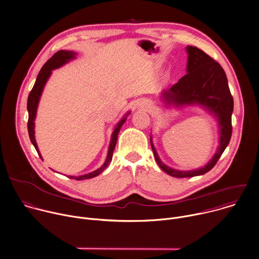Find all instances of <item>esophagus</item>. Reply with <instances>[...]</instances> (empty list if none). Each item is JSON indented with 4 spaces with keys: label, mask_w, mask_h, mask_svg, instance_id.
Listing matches in <instances>:
<instances>
[{
    "label": "esophagus",
    "mask_w": 259,
    "mask_h": 259,
    "mask_svg": "<svg viewBox=\"0 0 259 259\" xmlns=\"http://www.w3.org/2000/svg\"><path fill=\"white\" fill-rule=\"evenodd\" d=\"M137 105H138V107H139V108H144V109H148V108H150V107H151V106H150V104H149L148 102H145V101H142V100H141V101H139Z\"/></svg>",
    "instance_id": "esophagus-1"
}]
</instances>
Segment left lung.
Segmentation results:
<instances>
[{"label":"left lung","mask_w":259,"mask_h":259,"mask_svg":"<svg viewBox=\"0 0 259 259\" xmlns=\"http://www.w3.org/2000/svg\"><path fill=\"white\" fill-rule=\"evenodd\" d=\"M186 52L188 54L187 74L170 89L164 90L162 99L167 106L200 105L206 109L218 120L220 139L219 147L208 163L203 167L189 171L177 170L165 165L159 158L152 139H150L157 164L168 175L176 178L193 177L208 172L222 156L232 136L234 101L223 68L213 59L195 47L188 46Z\"/></svg>","instance_id":"1"}]
</instances>
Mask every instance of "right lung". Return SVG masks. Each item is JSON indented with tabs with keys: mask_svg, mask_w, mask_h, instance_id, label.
<instances>
[{
	"mask_svg": "<svg viewBox=\"0 0 259 259\" xmlns=\"http://www.w3.org/2000/svg\"><path fill=\"white\" fill-rule=\"evenodd\" d=\"M76 55H77L76 53L71 52V51H59L58 53H56L45 64V66L41 68V70H40V72H39V74H38V76L36 78L35 84H34L32 90L29 93L28 100H27V110H28V123H27V127H28V134H29V138H30L31 143L33 144V146L36 149V151H37V153H38L40 158H42V157H41V155L39 153V150H38V147H37V144H36V141H35V136H34V120H35V117H36L37 106H38V102H39L42 90L45 88V85H46L47 81L49 80L50 76L52 75L53 70L58 69V68L64 66L65 64H67L68 62H70L71 60L75 59ZM128 114H130V111L116 124V126L114 127V131L112 132L111 141H110V144H109L108 153H107V157H106V160H105L104 164L99 169H97V170H95V171H93L91 173H88V174H85V175H81V176H70V177L68 176L69 178L76 179V180H83V179L93 178V177L99 175L109 165V163L111 162V159H112V154H113L116 142H117L118 133H119L122 124L126 120V116Z\"/></svg>",
	"mask_w": 259,
	"mask_h": 259,
	"instance_id": "1",
	"label": "right lung"
}]
</instances>
